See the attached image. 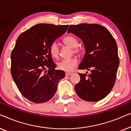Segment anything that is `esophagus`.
I'll return each instance as SVG.
<instances>
[{"mask_svg": "<svg viewBox=\"0 0 131 131\" xmlns=\"http://www.w3.org/2000/svg\"><path fill=\"white\" fill-rule=\"evenodd\" d=\"M71 74H72V73H69V72L66 73V76H70Z\"/></svg>", "mask_w": 131, "mask_h": 131, "instance_id": "obj_1", "label": "esophagus"}]
</instances>
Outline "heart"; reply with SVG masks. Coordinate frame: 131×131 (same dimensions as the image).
Masks as SVG:
<instances>
[{"label": "heart", "instance_id": "obj_1", "mask_svg": "<svg viewBox=\"0 0 131 131\" xmlns=\"http://www.w3.org/2000/svg\"><path fill=\"white\" fill-rule=\"evenodd\" d=\"M63 43L66 45L73 48V52L75 53H80L81 52V48L79 47L78 40L76 37L72 36H67L63 39ZM49 52L51 56L53 58H58L60 55V49L58 44L55 42L52 43L49 47ZM78 63L77 59L71 58L69 59H66L61 61L58 63V68L61 70L65 71H70L73 68L76 67Z\"/></svg>", "mask_w": 131, "mask_h": 131}]
</instances>
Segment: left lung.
<instances>
[{
	"label": "left lung",
	"mask_w": 131,
	"mask_h": 131,
	"mask_svg": "<svg viewBox=\"0 0 131 131\" xmlns=\"http://www.w3.org/2000/svg\"><path fill=\"white\" fill-rule=\"evenodd\" d=\"M67 33L81 39L85 46V53L78 69L91 71L88 76L79 73L76 94L86 101L103 100L114 86L119 65L115 39L106 28L96 24L71 25Z\"/></svg>",
	"instance_id": "1"
}]
</instances>
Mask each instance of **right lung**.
<instances>
[{"mask_svg": "<svg viewBox=\"0 0 131 131\" xmlns=\"http://www.w3.org/2000/svg\"><path fill=\"white\" fill-rule=\"evenodd\" d=\"M68 27V25L39 24L18 37L10 55V73L21 94L33 103L51 100L58 82L65 77L64 71L55 69L49 47Z\"/></svg>", "mask_w": 131, "mask_h": 131, "instance_id": "obj_1", "label": "right lung"}]
</instances>
